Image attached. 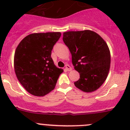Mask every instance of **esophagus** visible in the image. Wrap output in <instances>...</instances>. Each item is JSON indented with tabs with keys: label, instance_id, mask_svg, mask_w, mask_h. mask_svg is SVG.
<instances>
[{
	"label": "esophagus",
	"instance_id": "34e87169",
	"mask_svg": "<svg viewBox=\"0 0 130 130\" xmlns=\"http://www.w3.org/2000/svg\"><path fill=\"white\" fill-rule=\"evenodd\" d=\"M65 69H66L67 71H71V70H72V67L69 65H66V66H65Z\"/></svg>",
	"mask_w": 130,
	"mask_h": 130
}]
</instances>
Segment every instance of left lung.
Returning a JSON list of instances; mask_svg holds the SVG:
<instances>
[{"instance_id":"obj_1","label":"left lung","mask_w":130,"mask_h":130,"mask_svg":"<svg viewBox=\"0 0 130 130\" xmlns=\"http://www.w3.org/2000/svg\"><path fill=\"white\" fill-rule=\"evenodd\" d=\"M63 41L71 53L75 70L80 73L75 87L85 92L98 90L106 80L111 64L105 41L90 30L64 32Z\"/></svg>"}]
</instances>
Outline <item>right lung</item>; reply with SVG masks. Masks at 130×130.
Segmentation results:
<instances>
[{
	"instance_id": "1",
	"label": "right lung",
	"mask_w": 130,
	"mask_h": 130,
	"mask_svg": "<svg viewBox=\"0 0 130 130\" xmlns=\"http://www.w3.org/2000/svg\"><path fill=\"white\" fill-rule=\"evenodd\" d=\"M60 32L32 33L27 35L15 49L14 66L18 80L31 94L44 96L55 89L63 72L51 57Z\"/></svg>"
}]
</instances>
